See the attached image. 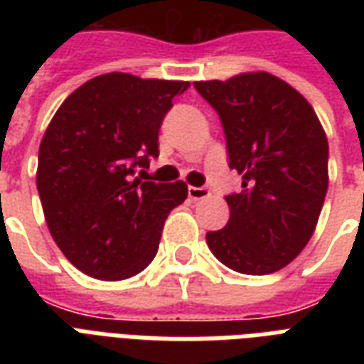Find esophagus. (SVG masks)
<instances>
[{"label":"esophagus","mask_w":364,"mask_h":364,"mask_svg":"<svg viewBox=\"0 0 364 364\" xmlns=\"http://www.w3.org/2000/svg\"><path fill=\"white\" fill-rule=\"evenodd\" d=\"M188 196L193 200H202L210 196V188L205 187H188Z\"/></svg>","instance_id":"obj_1"}]
</instances>
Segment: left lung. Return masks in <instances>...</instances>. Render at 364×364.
Listing matches in <instances>:
<instances>
[{"label": "left lung", "mask_w": 364, "mask_h": 364, "mask_svg": "<svg viewBox=\"0 0 364 364\" xmlns=\"http://www.w3.org/2000/svg\"><path fill=\"white\" fill-rule=\"evenodd\" d=\"M194 88L217 111L228 168L242 191L225 196L227 227L205 234L230 270H282L310 242L328 187V143L308 100L282 79L257 71Z\"/></svg>", "instance_id": "obj_1"}]
</instances>
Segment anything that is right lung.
I'll use <instances>...</instances> for the list:
<instances>
[{
	"label": "right lung",
	"instance_id": "right-lung-1",
	"mask_svg": "<svg viewBox=\"0 0 364 364\" xmlns=\"http://www.w3.org/2000/svg\"><path fill=\"white\" fill-rule=\"evenodd\" d=\"M187 88L107 73L71 92L48 124L37 164L43 213L60 251L87 276L117 282L145 270L166 217L187 198L183 181H143L171 100Z\"/></svg>",
	"mask_w": 364,
	"mask_h": 364
}]
</instances>
